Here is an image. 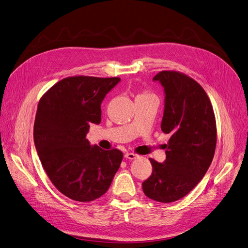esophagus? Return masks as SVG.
Masks as SVG:
<instances>
[{
	"label": "esophagus",
	"instance_id": "34e87169",
	"mask_svg": "<svg viewBox=\"0 0 248 248\" xmlns=\"http://www.w3.org/2000/svg\"><path fill=\"white\" fill-rule=\"evenodd\" d=\"M124 157H125L126 159L134 160V159H136V158L138 157V155L135 154V153H125V154H124Z\"/></svg>",
	"mask_w": 248,
	"mask_h": 248
}]
</instances>
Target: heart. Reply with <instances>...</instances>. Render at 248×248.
I'll list each match as a JSON object with an SVG mask.
<instances>
[{
	"instance_id": "b5f03b06",
	"label": "heart",
	"mask_w": 248,
	"mask_h": 248,
	"mask_svg": "<svg viewBox=\"0 0 248 248\" xmlns=\"http://www.w3.org/2000/svg\"><path fill=\"white\" fill-rule=\"evenodd\" d=\"M147 96H153V95H151V94H149V93H144V94L139 95L138 97H147Z\"/></svg>"
}]
</instances>
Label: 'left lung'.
<instances>
[{
  "mask_svg": "<svg viewBox=\"0 0 248 248\" xmlns=\"http://www.w3.org/2000/svg\"><path fill=\"white\" fill-rule=\"evenodd\" d=\"M153 81L164 88L161 130L170 139L163 163L150 158L153 171L142 186L148 198L172 202L186 196L208 171L217 143L216 120L207 93L192 78L162 71Z\"/></svg>",
  "mask_w": 248,
  "mask_h": 248,
  "instance_id": "left-lung-1",
  "label": "left lung"
}]
</instances>
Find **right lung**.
<instances>
[{
  "mask_svg": "<svg viewBox=\"0 0 248 248\" xmlns=\"http://www.w3.org/2000/svg\"><path fill=\"white\" fill-rule=\"evenodd\" d=\"M120 78L75 76L58 82L39 100L33 138L52 185L77 202H92L109 188L123 152L90 146L86 135L101 122V103Z\"/></svg>",
  "mask_w": 248,
  "mask_h": 248,
  "instance_id": "right-lung-1",
  "label": "right lung"
}]
</instances>
